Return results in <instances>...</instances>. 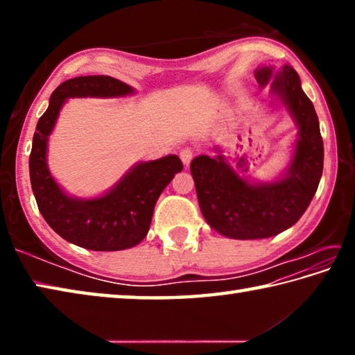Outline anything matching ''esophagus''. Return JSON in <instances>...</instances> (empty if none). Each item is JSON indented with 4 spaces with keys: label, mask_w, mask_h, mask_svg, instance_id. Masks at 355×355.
<instances>
[{
    "label": "esophagus",
    "mask_w": 355,
    "mask_h": 355,
    "mask_svg": "<svg viewBox=\"0 0 355 355\" xmlns=\"http://www.w3.org/2000/svg\"><path fill=\"white\" fill-rule=\"evenodd\" d=\"M192 156H194V152H192V148H189V147H186L182 150V152H180V158H182V161L186 166L191 163Z\"/></svg>",
    "instance_id": "34e87169"
}]
</instances>
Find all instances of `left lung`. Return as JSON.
Wrapping results in <instances>:
<instances>
[{
	"mask_svg": "<svg viewBox=\"0 0 355 355\" xmlns=\"http://www.w3.org/2000/svg\"><path fill=\"white\" fill-rule=\"evenodd\" d=\"M255 78L260 87L272 78V94L299 128L286 172L271 183H250L222 155H200L191 163L203 218L216 232L233 239H263L293 227L309 208L322 175L320 122L313 103L300 87L297 71L290 65L277 73L272 67H258ZM236 167L248 171L239 163Z\"/></svg>",
	"mask_w": 355,
	"mask_h": 355,
	"instance_id": "obj_1",
	"label": "left lung"
}]
</instances>
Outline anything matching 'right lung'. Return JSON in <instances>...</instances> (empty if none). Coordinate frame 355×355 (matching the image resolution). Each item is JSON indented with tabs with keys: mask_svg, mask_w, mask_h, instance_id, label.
Listing matches in <instances>:
<instances>
[{
	"mask_svg": "<svg viewBox=\"0 0 355 355\" xmlns=\"http://www.w3.org/2000/svg\"><path fill=\"white\" fill-rule=\"evenodd\" d=\"M135 89L116 78L95 75L64 81L51 94L50 105L39 119L29 155V177L39 211L46 224L65 241L89 250H123L147 236L155 203L183 163L177 155L139 163L122 180L95 199H75L65 194L46 166L48 136L67 98L123 97Z\"/></svg>",
	"mask_w": 355,
	"mask_h": 355,
	"instance_id": "1",
	"label": "right lung"
}]
</instances>
